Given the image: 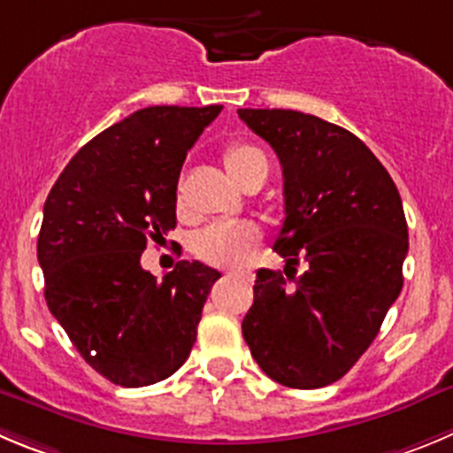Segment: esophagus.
Masks as SVG:
<instances>
[{
    "label": "esophagus",
    "instance_id": "esophagus-1",
    "mask_svg": "<svg viewBox=\"0 0 453 453\" xmlns=\"http://www.w3.org/2000/svg\"><path fill=\"white\" fill-rule=\"evenodd\" d=\"M226 277H230V279H239V277H243V274H241V273H226Z\"/></svg>",
    "mask_w": 453,
    "mask_h": 453
}]
</instances>
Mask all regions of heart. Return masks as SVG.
<instances>
[{
	"label": "heart",
	"mask_w": 453,
	"mask_h": 453,
	"mask_svg": "<svg viewBox=\"0 0 453 453\" xmlns=\"http://www.w3.org/2000/svg\"><path fill=\"white\" fill-rule=\"evenodd\" d=\"M259 160H265L257 147L246 142H234L223 151V165L234 183L246 174L248 169ZM257 230L250 226H234V223H221V226L205 227L194 239V252L198 259L219 268H236L246 264L257 246Z\"/></svg>",
	"instance_id": "obj_1"
}]
</instances>
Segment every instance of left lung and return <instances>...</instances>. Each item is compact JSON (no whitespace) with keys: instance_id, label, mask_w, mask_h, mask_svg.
<instances>
[{"instance_id":"8db88e82","label":"left lung","mask_w":453,"mask_h":453,"mask_svg":"<svg viewBox=\"0 0 453 453\" xmlns=\"http://www.w3.org/2000/svg\"><path fill=\"white\" fill-rule=\"evenodd\" d=\"M236 113L284 169L286 219L274 250L288 261L286 275L257 270L243 340L274 382L326 387L360 360L403 290V198L373 151L344 127L290 109ZM299 256L309 268L297 278L288 268Z\"/></svg>"}]
</instances>
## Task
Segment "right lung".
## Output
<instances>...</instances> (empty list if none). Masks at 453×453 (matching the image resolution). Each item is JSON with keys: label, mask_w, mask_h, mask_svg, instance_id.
I'll list each match as a JSON object with an SVG mask.
<instances>
[{"label": "right lung", "mask_w": 453, "mask_h": 453, "mask_svg": "<svg viewBox=\"0 0 453 453\" xmlns=\"http://www.w3.org/2000/svg\"><path fill=\"white\" fill-rule=\"evenodd\" d=\"M147 107L88 141L44 203L37 261L49 311L88 366L127 388L160 382L183 366L203 303L221 277L179 261L156 281L141 265L147 241L176 227L185 156L221 113Z\"/></svg>", "instance_id": "add662e5"}]
</instances>
